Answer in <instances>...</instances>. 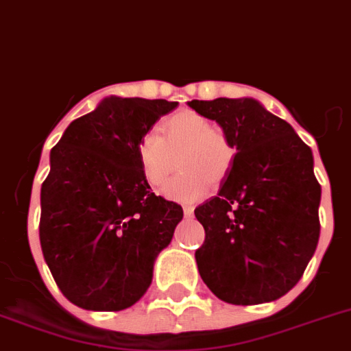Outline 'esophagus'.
I'll use <instances>...</instances> for the list:
<instances>
[{
	"label": "esophagus",
	"mask_w": 351,
	"mask_h": 351,
	"mask_svg": "<svg viewBox=\"0 0 351 351\" xmlns=\"http://www.w3.org/2000/svg\"><path fill=\"white\" fill-rule=\"evenodd\" d=\"M182 211H184V217H193V211H195V208H193V206H184V208H182Z\"/></svg>",
	"instance_id": "obj_1"
}]
</instances>
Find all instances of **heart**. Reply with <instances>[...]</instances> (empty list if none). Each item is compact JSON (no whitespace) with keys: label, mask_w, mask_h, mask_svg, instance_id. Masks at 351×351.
I'll return each instance as SVG.
<instances>
[{"label":"heart","mask_w":351,"mask_h":351,"mask_svg":"<svg viewBox=\"0 0 351 351\" xmlns=\"http://www.w3.org/2000/svg\"><path fill=\"white\" fill-rule=\"evenodd\" d=\"M160 133L149 131L136 143L140 172L151 186H163L181 163L182 172L165 186L163 195L178 202H195L220 184L234 160V149L226 133L211 128L204 117L184 110L161 122Z\"/></svg>","instance_id":"b5f03b06"}]
</instances>
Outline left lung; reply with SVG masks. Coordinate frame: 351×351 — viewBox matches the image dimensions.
<instances>
[{"instance_id":"obj_1","label":"left lung","mask_w":351,"mask_h":351,"mask_svg":"<svg viewBox=\"0 0 351 351\" xmlns=\"http://www.w3.org/2000/svg\"><path fill=\"white\" fill-rule=\"evenodd\" d=\"M236 151L218 195L195 209L206 286L234 305L274 302L304 275L319 239L322 186L313 151L291 125L252 97L190 101Z\"/></svg>"}]
</instances>
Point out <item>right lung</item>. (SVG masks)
<instances>
[{
	"instance_id": "1",
	"label": "right lung",
	"mask_w": 351,
	"mask_h": 351,
	"mask_svg": "<svg viewBox=\"0 0 351 351\" xmlns=\"http://www.w3.org/2000/svg\"><path fill=\"white\" fill-rule=\"evenodd\" d=\"M110 95L69 124L40 188V247L60 291L86 311H122L145 295L182 208L154 195L136 143L178 108Z\"/></svg>"
}]
</instances>
